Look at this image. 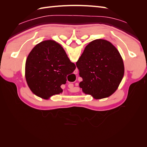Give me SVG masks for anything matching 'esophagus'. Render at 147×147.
<instances>
[{
    "label": "esophagus",
    "mask_w": 147,
    "mask_h": 147,
    "mask_svg": "<svg viewBox=\"0 0 147 147\" xmlns=\"http://www.w3.org/2000/svg\"><path fill=\"white\" fill-rule=\"evenodd\" d=\"M75 71H76V72H77V70H75Z\"/></svg>",
    "instance_id": "obj_1"
}]
</instances>
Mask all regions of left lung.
Listing matches in <instances>:
<instances>
[{
  "label": "left lung",
  "mask_w": 147,
  "mask_h": 147,
  "mask_svg": "<svg viewBox=\"0 0 147 147\" xmlns=\"http://www.w3.org/2000/svg\"><path fill=\"white\" fill-rule=\"evenodd\" d=\"M82 91L94 99L105 98L117 90L124 76L123 59L110 42L97 39L85 47L76 63Z\"/></svg>",
  "instance_id": "8db88e82"
}]
</instances>
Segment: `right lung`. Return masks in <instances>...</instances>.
Listing matches in <instances>:
<instances>
[{
	"instance_id": "right-lung-1",
	"label": "right lung",
	"mask_w": 147,
	"mask_h": 147,
	"mask_svg": "<svg viewBox=\"0 0 147 147\" xmlns=\"http://www.w3.org/2000/svg\"><path fill=\"white\" fill-rule=\"evenodd\" d=\"M75 68L63 48L48 40L37 44L29 54L25 66L26 80L34 94L47 99L63 92L61 86L66 83L67 75Z\"/></svg>"
}]
</instances>
